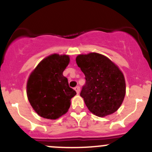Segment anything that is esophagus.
<instances>
[{
    "label": "esophagus",
    "instance_id": "esophagus-1",
    "mask_svg": "<svg viewBox=\"0 0 152 152\" xmlns=\"http://www.w3.org/2000/svg\"><path fill=\"white\" fill-rule=\"evenodd\" d=\"M74 89H75V91H76V93H77V94H79V92H80V88H79V86H76Z\"/></svg>",
    "mask_w": 152,
    "mask_h": 152
}]
</instances>
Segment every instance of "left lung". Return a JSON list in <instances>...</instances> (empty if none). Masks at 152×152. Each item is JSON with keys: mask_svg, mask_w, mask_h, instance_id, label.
Returning a JSON list of instances; mask_svg holds the SVG:
<instances>
[{"mask_svg": "<svg viewBox=\"0 0 152 152\" xmlns=\"http://www.w3.org/2000/svg\"><path fill=\"white\" fill-rule=\"evenodd\" d=\"M76 61L85 76L80 96L88 110L100 117L117 111L126 95V81L119 67L96 53L79 55Z\"/></svg>", "mask_w": 152, "mask_h": 152, "instance_id": "obj_1", "label": "left lung"}]
</instances>
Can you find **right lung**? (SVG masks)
<instances>
[{
  "instance_id": "add662e5",
  "label": "right lung",
  "mask_w": 152,
  "mask_h": 152,
  "mask_svg": "<svg viewBox=\"0 0 152 152\" xmlns=\"http://www.w3.org/2000/svg\"><path fill=\"white\" fill-rule=\"evenodd\" d=\"M70 62L67 55L53 54L44 58L31 73L26 94L32 108L40 117L56 120L66 113L76 94L63 76Z\"/></svg>"
}]
</instances>
